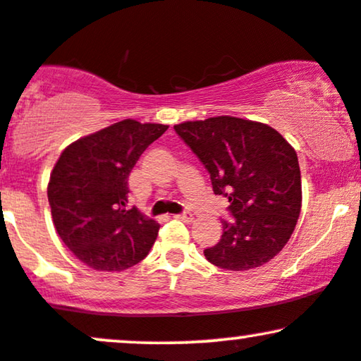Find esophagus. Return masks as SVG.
<instances>
[{"label": "esophagus", "mask_w": 361, "mask_h": 361, "mask_svg": "<svg viewBox=\"0 0 361 361\" xmlns=\"http://www.w3.org/2000/svg\"><path fill=\"white\" fill-rule=\"evenodd\" d=\"M176 219L181 220V222H185V224L193 222V215L188 214V212H185V214H181V215H176Z\"/></svg>", "instance_id": "esophagus-1"}]
</instances>
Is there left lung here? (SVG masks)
I'll return each mask as SVG.
<instances>
[{
    "instance_id": "obj_1",
    "label": "left lung",
    "mask_w": 361,
    "mask_h": 361,
    "mask_svg": "<svg viewBox=\"0 0 361 361\" xmlns=\"http://www.w3.org/2000/svg\"><path fill=\"white\" fill-rule=\"evenodd\" d=\"M175 131L210 173L215 195L227 197L232 222L203 250L208 262L249 271L274 259L301 214V171L294 147L271 126L232 116L186 121Z\"/></svg>"
}]
</instances>
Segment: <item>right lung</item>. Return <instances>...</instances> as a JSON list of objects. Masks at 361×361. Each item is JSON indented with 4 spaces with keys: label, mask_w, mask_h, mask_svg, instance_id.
<instances>
[{
    "label": "right lung",
    "mask_w": 361,
    "mask_h": 361,
    "mask_svg": "<svg viewBox=\"0 0 361 361\" xmlns=\"http://www.w3.org/2000/svg\"><path fill=\"white\" fill-rule=\"evenodd\" d=\"M166 129L124 119L77 139L56 159L47 188L55 230L94 271H124L153 247L159 224L129 208L128 178Z\"/></svg>",
    "instance_id": "1"
}]
</instances>
